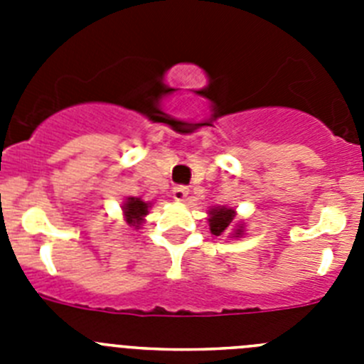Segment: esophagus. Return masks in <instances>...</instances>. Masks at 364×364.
<instances>
[{
    "mask_svg": "<svg viewBox=\"0 0 364 364\" xmlns=\"http://www.w3.org/2000/svg\"><path fill=\"white\" fill-rule=\"evenodd\" d=\"M189 197V188H186V186H176V188H173V198H175L176 202H186Z\"/></svg>",
    "mask_w": 364,
    "mask_h": 364,
    "instance_id": "1",
    "label": "esophagus"
}]
</instances>
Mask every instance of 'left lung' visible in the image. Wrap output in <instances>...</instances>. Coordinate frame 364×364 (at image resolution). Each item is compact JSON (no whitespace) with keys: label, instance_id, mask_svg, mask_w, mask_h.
Masks as SVG:
<instances>
[{"label":"left lung","instance_id":"obj_1","mask_svg":"<svg viewBox=\"0 0 364 364\" xmlns=\"http://www.w3.org/2000/svg\"><path fill=\"white\" fill-rule=\"evenodd\" d=\"M210 230L213 235H222L226 233V231L231 230L233 226V218H235V211L228 210V208H218V210H211L210 211ZM237 235H240V230H237Z\"/></svg>","mask_w":364,"mask_h":364}]
</instances>
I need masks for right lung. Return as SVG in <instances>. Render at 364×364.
<instances>
[{
  "label": "right lung",
  "mask_w": 364,
  "mask_h": 364,
  "mask_svg": "<svg viewBox=\"0 0 364 364\" xmlns=\"http://www.w3.org/2000/svg\"><path fill=\"white\" fill-rule=\"evenodd\" d=\"M147 208H149V205L144 200H140V198H127V202L124 204V213L127 224H129V226H138V224L142 222L144 215H147Z\"/></svg>",
  "instance_id": "obj_1"
}]
</instances>
